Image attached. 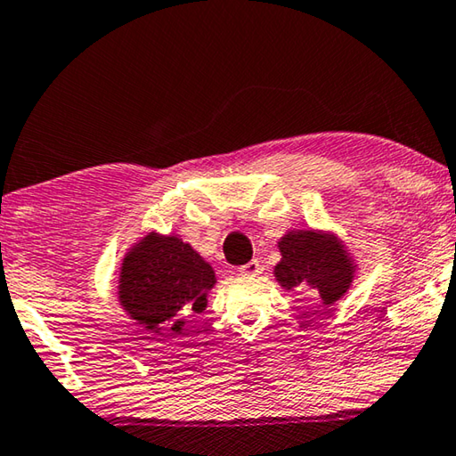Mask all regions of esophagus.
<instances>
[{"label":"esophagus","instance_id":"1","mask_svg":"<svg viewBox=\"0 0 456 456\" xmlns=\"http://www.w3.org/2000/svg\"><path fill=\"white\" fill-rule=\"evenodd\" d=\"M240 275H247V277H256V275H261L263 273V267H261V261H256V258H252L250 263H247V265H242L240 269Z\"/></svg>","mask_w":456,"mask_h":456}]
</instances>
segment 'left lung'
Masks as SVG:
<instances>
[{
    "label": "left lung",
    "instance_id": "left-lung-1",
    "mask_svg": "<svg viewBox=\"0 0 456 456\" xmlns=\"http://www.w3.org/2000/svg\"><path fill=\"white\" fill-rule=\"evenodd\" d=\"M275 279L287 291L312 287L330 307L348 291L356 265L338 236L320 230H291L279 240Z\"/></svg>",
    "mask_w": 456,
    "mask_h": 456
}]
</instances>
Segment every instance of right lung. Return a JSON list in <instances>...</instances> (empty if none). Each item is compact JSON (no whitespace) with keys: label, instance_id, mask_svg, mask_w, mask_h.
Segmentation results:
<instances>
[{"label":"right lung","instance_id":"obj_1","mask_svg":"<svg viewBox=\"0 0 456 456\" xmlns=\"http://www.w3.org/2000/svg\"><path fill=\"white\" fill-rule=\"evenodd\" d=\"M118 299L151 332L183 334L189 314H201L216 273L179 236L149 232L126 252Z\"/></svg>","mask_w":456,"mask_h":456}]
</instances>
